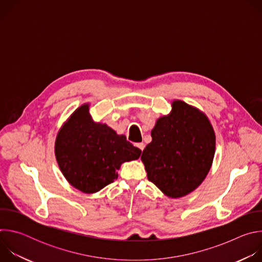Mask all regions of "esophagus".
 <instances>
[{
	"label": "esophagus",
	"mask_w": 262,
	"mask_h": 262,
	"mask_svg": "<svg viewBox=\"0 0 262 262\" xmlns=\"http://www.w3.org/2000/svg\"><path fill=\"white\" fill-rule=\"evenodd\" d=\"M136 146L140 149V150L143 151V149H144V147H145V144H144V143H137Z\"/></svg>",
	"instance_id": "34e87169"
}]
</instances>
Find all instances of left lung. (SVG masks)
Wrapping results in <instances>:
<instances>
[{"label":"left lung","mask_w":262,"mask_h":262,"mask_svg":"<svg viewBox=\"0 0 262 262\" xmlns=\"http://www.w3.org/2000/svg\"><path fill=\"white\" fill-rule=\"evenodd\" d=\"M151 137L141 156L148 180L172 198L198 188L210 169L215 148L214 132L206 116L176 100L172 113L157 121Z\"/></svg>","instance_id":"obj_1"}]
</instances>
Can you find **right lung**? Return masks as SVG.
Here are the masks:
<instances>
[{"mask_svg": "<svg viewBox=\"0 0 262 262\" xmlns=\"http://www.w3.org/2000/svg\"><path fill=\"white\" fill-rule=\"evenodd\" d=\"M59 167L74 188L95 193L113 183L124 162L139 159L141 150L105 124L92 121L87 104L71 115L55 146Z\"/></svg>", "mask_w": 262, "mask_h": 262, "instance_id": "add662e5", "label": "right lung"}]
</instances>
